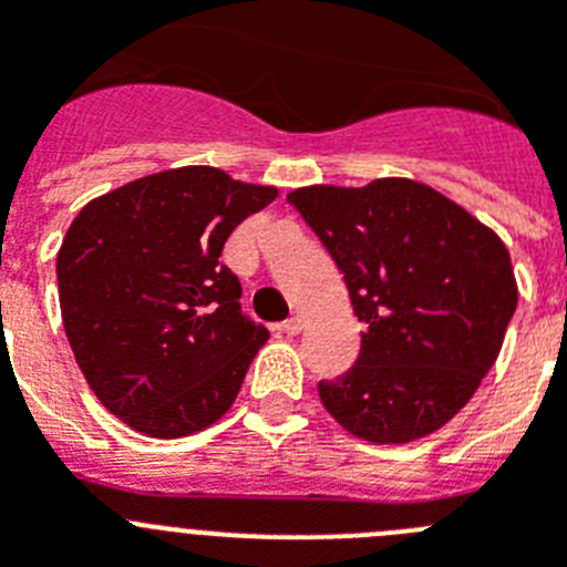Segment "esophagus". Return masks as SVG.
<instances>
[{"label": "esophagus", "mask_w": 567, "mask_h": 567, "mask_svg": "<svg viewBox=\"0 0 567 567\" xmlns=\"http://www.w3.org/2000/svg\"><path fill=\"white\" fill-rule=\"evenodd\" d=\"M280 329H284L287 334H300V329H303V318H300V315H295V318L284 320V323H280Z\"/></svg>", "instance_id": "1"}]
</instances>
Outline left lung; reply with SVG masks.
I'll return each instance as SVG.
<instances>
[{"instance_id":"obj_1","label":"left lung","mask_w":567,"mask_h":567,"mask_svg":"<svg viewBox=\"0 0 567 567\" xmlns=\"http://www.w3.org/2000/svg\"><path fill=\"white\" fill-rule=\"evenodd\" d=\"M287 202L323 240L365 323L358 363L318 383L323 409L378 445L443 429L480 389L517 309L508 247L412 178L312 184Z\"/></svg>"}]
</instances>
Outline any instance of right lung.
Instances as JSON below:
<instances>
[{"label":"right lung","mask_w":567,"mask_h":567,"mask_svg":"<svg viewBox=\"0 0 567 567\" xmlns=\"http://www.w3.org/2000/svg\"><path fill=\"white\" fill-rule=\"evenodd\" d=\"M278 198L218 167L144 175L84 204L56 255L64 334L110 414L158 440L229 412L269 340L240 312L229 233Z\"/></svg>","instance_id":"1"}]
</instances>
